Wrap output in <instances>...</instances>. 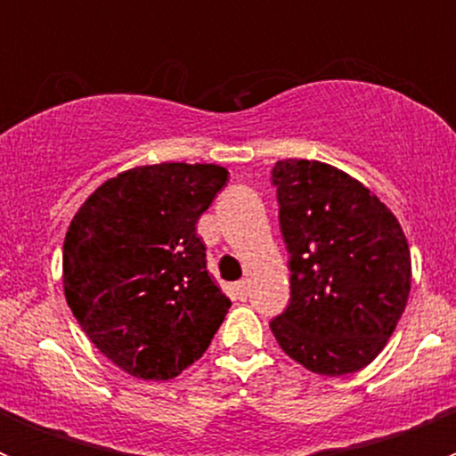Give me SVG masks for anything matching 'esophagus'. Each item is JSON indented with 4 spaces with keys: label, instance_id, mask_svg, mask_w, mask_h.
<instances>
[{
    "label": "esophagus",
    "instance_id": "1",
    "mask_svg": "<svg viewBox=\"0 0 456 456\" xmlns=\"http://www.w3.org/2000/svg\"><path fill=\"white\" fill-rule=\"evenodd\" d=\"M235 294L240 297V299H247V297H248V281H237Z\"/></svg>",
    "mask_w": 456,
    "mask_h": 456
}]
</instances>
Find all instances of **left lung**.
<instances>
[{
  "label": "left lung",
  "instance_id": "8db88e82",
  "mask_svg": "<svg viewBox=\"0 0 456 456\" xmlns=\"http://www.w3.org/2000/svg\"><path fill=\"white\" fill-rule=\"evenodd\" d=\"M289 253V305L269 322L305 370L342 377L386 347L411 292V251L400 221L340 168L283 159L272 171Z\"/></svg>",
  "mask_w": 456,
  "mask_h": 456
}]
</instances>
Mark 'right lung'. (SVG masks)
Segmentation results:
<instances>
[{
	"instance_id": "1",
	"label": "right lung",
	"mask_w": 456,
	"mask_h": 456,
	"mask_svg": "<svg viewBox=\"0 0 456 456\" xmlns=\"http://www.w3.org/2000/svg\"><path fill=\"white\" fill-rule=\"evenodd\" d=\"M216 164L164 162L109 178L63 241V292L88 340L123 372L167 381L199 361L231 299L196 235L224 189Z\"/></svg>"
}]
</instances>
